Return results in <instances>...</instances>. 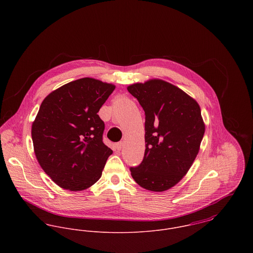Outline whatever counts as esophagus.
<instances>
[{"label": "esophagus", "mask_w": 253, "mask_h": 253, "mask_svg": "<svg viewBox=\"0 0 253 253\" xmlns=\"http://www.w3.org/2000/svg\"><path fill=\"white\" fill-rule=\"evenodd\" d=\"M115 147H116V149L117 150H122V148H123V142H119V143H117V144L115 145Z\"/></svg>", "instance_id": "obj_1"}]
</instances>
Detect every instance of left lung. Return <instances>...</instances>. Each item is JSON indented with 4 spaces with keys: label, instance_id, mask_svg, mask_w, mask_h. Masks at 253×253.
I'll use <instances>...</instances> for the list:
<instances>
[{
    "label": "left lung",
    "instance_id": "8db88e82",
    "mask_svg": "<svg viewBox=\"0 0 253 253\" xmlns=\"http://www.w3.org/2000/svg\"><path fill=\"white\" fill-rule=\"evenodd\" d=\"M145 112V154L131 168L134 181L146 190L165 192L186 175L203 140L206 125L199 103L178 86L150 79L127 86Z\"/></svg>",
    "mask_w": 253,
    "mask_h": 253
}]
</instances>
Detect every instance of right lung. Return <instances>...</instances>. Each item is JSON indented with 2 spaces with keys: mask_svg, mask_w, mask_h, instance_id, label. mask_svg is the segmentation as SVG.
Returning a JSON list of instances; mask_svg holds the SVG:
<instances>
[{
  "mask_svg": "<svg viewBox=\"0 0 253 253\" xmlns=\"http://www.w3.org/2000/svg\"><path fill=\"white\" fill-rule=\"evenodd\" d=\"M116 85L82 78L51 91L32 124L38 163L56 185L73 192L101 177L113 151L103 143L105 125L97 113Z\"/></svg>",
  "mask_w": 253,
  "mask_h": 253,
  "instance_id": "add662e5",
  "label": "right lung"
}]
</instances>
